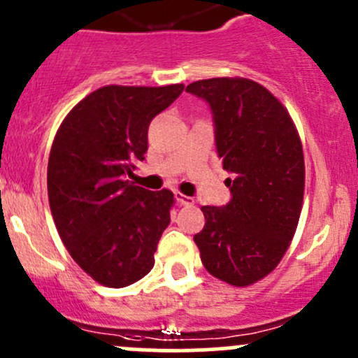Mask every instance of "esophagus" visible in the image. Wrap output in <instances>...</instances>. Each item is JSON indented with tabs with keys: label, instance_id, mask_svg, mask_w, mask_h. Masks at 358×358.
Segmentation results:
<instances>
[{
	"label": "esophagus",
	"instance_id": "obj_1",
	"mask_svg": "<svg viewBox=\"0 0 358 358\" xmlns=\"http://www.w3.org/2000/svg\"><path fill=\"white\" fill-rule=\"evenodd\" d=\"M176 201H178L180 206L194 205V199L191 198V196H186V194H182V193H176Z\"/></svg>",
	"mask_w": 358,
	"mask_h": 358
}]
</instances>
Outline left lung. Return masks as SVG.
<instances>
[{
    "instance_id": "8db88e82",
    "label": "left lung",
    "mask_w": 358,
    "mask_h": 358,
    "mask_svg": "<svg viewBox=\"0 0 358 358\" xmlns=\"http://www.w3.org/2000/svg\"><path fill=\"white\" fill-rule=\"evenodd\" d=\"M186 92L208 102L232 194L225 206H203L206 222L194 242L210 275L248 287L275 270L297 229L301 138L283 103L252 80H198Z\"/></svg>"
}]
</instances>
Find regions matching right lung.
Listing matches in <instances>:
<instances>
[{
    "instance_id": "right-lung-1",
    "label": "right lung",
    "mask_w": 358,
    "mask_h": 358,
    "mask_svg": "<svg viewBox=\"0 0 358 358\" xmlns=\"http://www.w3.org/2000/svg\"><path fill=\"white\" fill-rule=\"evenodd\" d=\"M184 85H107L87 95L57 129L48 194L61 241L95 282L121 288L152 270L171 222L172 191L131 180L148 150V126Z\"/></svg>"
}]
</instances>
